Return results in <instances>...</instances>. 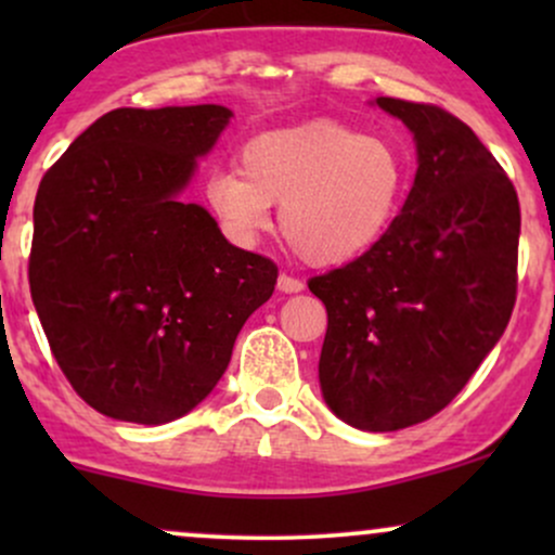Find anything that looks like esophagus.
I'll return each instance as SVG.
<instances>
[{"mask_svg": "<svg viewBox=\"0 0 555 555\" xmlns=\"http://www.w3.org/2000/svg\"><path fill=\"white\" fill-rule=\"evenodd\" d=\"M279 292H286V295H295V292H302L305 289V282L302 279L292 276V273H279Z\"/></svg>", "mask_w": 555, "mask_h": 555, "instance_id": "obj_1", "label": "esophagus"}]
</instances>
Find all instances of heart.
<instances>
[{"label": "heart", "mask_w": 555, "mask_h": 555, "mask_svg": "<svg viewBox=\"0 0 555 555\" xmlns=\"http://www.w3.org/2000/svg\"><path fill=\"white\" fill-rule=\"evenodd\" d=\"M406 162L397 143L339 122H310L247 140L240 169H216L206 201L224 232L253 245L271 229V206L299 258L339 266L365 256L404 201Z\"/></svg>", "instance_id": "1"}]
</instances>
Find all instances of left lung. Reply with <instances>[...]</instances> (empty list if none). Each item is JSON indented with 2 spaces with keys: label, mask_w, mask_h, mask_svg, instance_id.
<instances>
[{
  "label": "left lung",
  "mask_w": 555,
  "mask_h": 555,
  "mask_svg": "<svg viewBox=\"0 0 555 555\" xmlns=\"http://www.w3.org/2000/svg\"><path fill=\"white\" fill-rule=\"evenodd\" d=\"M410 127L417 175L365 256L308 282L326 305L318 378L328 410L371 433L441 412L501 339L517 302L519 201L454 114L380 95Z\"/></svg>",
  "instance_id": "1"
}]
</instances>
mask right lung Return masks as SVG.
<instances>
[{
  "label": "right lung",
  "mask_w": 555,
  "mask_h": 555,
  "mask_svg": "<svg viewBox=\"0 0 555 555\" xmlns=\"http://www.w3.org/2000/svg\"><path fill=\"white\" fill-rule=\"evenodd\" d=\"M229 119L219 104L114 109L38 184L30 297L62 373L101 415H188L273 295V260L180 197Z\"/></svg>",
  "instance_id": "obj_1"
}]
</instances>
